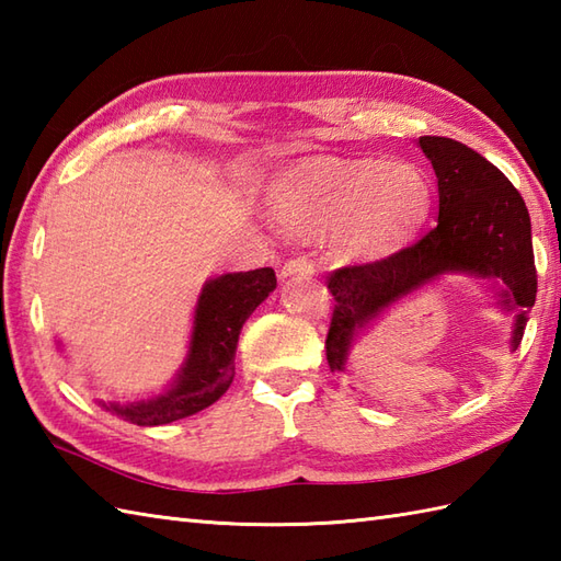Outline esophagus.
<instances>
[{"label": "esophagus", "mask_w": 561, "mask_h": 561, "mask_svg": "<svg viewBox=\"0 0 561 561\" xmlns=\"http://www.w3.org/2000/svg\"><path fill=\"white\" fill-rule=\"evenodd\" d=\"M296 274H313V262L304 255L289 257L282 267V277H296Z\"/></svg>", "instance_id": "34e87169"}]
</instances>
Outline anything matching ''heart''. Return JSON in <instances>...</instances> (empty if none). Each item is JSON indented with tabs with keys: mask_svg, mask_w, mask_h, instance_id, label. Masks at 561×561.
Listing matches in <instances>:
<instances>
[{
	"mask_svg": "<svg viewBox=\"0 0 561 561\" xmlns=\"http://www.w3.org/2000/svg\"><path fill=\"white\" fill-rule=\"evenodd\" d=\"M274 219L296 236H332L347 257H376L414 233L428 207V178L404 161H308L270 195Z\"/></svg>",
	"mask_w": 561,
	"mask_h": 561,
	"instance_id": "heart-1",
	"label": "heart"
}]
</instances>
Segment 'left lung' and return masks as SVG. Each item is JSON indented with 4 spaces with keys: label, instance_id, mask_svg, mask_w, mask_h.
<instances>
[{
    "label": "left lung",
    "instance_id": "obj_1",
    "mask_svg": "<svg viewBox=\"0 0 561 561\" xmlns=\"http://www.w3.org/2000/svg\"><path fill=\"white\" fill-rule=\"evenodd\" d=\"M438 178V221L420 241L388 257L347 265L328 277L335 296L325 340L330 371H342L356 332L402 296L446 272L502 284V304L514 311L511 350H518L538 294L530 217L518 190L494 163L448 137H420Z\"/></svg>",
    "mask_w": 561,
    "mask_h": 561
}]
</instances>
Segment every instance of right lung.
<instances>
[{"mask_svg":"<svg viewBox=\"0 0 561 561\" xmlns=\"http://www.w3.org/2000/svg\"><path fill=\"white\" fill-rule=\"evenodd\" d=\"M277 287L272 267L221 274L209 279L197 299L187 359L175 383L151 400L103 404L137 426H161L217 402L233 380V356L250 313Z\"/></svg>","mask_w":561,"mask_h":561,"instance_id":"right-lung-1","label":"right lung"}]
</instances>
